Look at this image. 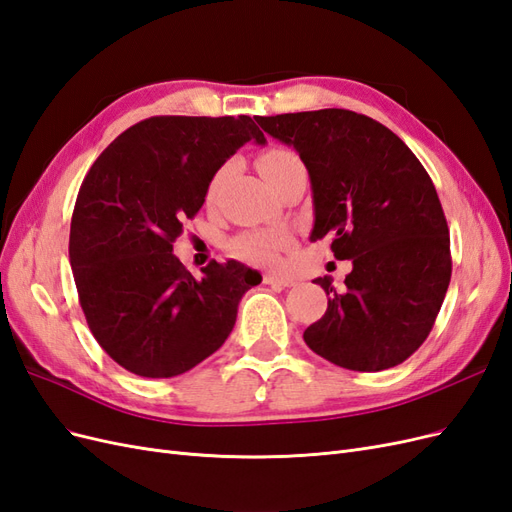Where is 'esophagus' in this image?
<instances>
[{
  "instance_id": "obj_1",
  "label": "esophagus",
  "mask_w": 512,
  "mask_h": 512,
  "mask_svg": "<svg viewBox=\"0 0 512 512\" xmlns=\"http://www.w3.org/2000/svg\"><path fill=\"white\" fill-rule=\"evenodd\" d=\"M262 280H265V284L275 286V288H286V286H292V284H294L292 277L277 275V273H267L265 277H262Z\"/></svg>"
}]
</instances>
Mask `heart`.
I'll use <instances>...</instances> for the list:
<instances>
[{
	"label": "heart",
	"instance_id": "b5f03b06",
	"mask_svg": "<svg viewBox=\"0 0 512 512\" xmlns=\"http://www.w3.org/2000/svg\"><path fill=\"white\" fill-rule=\"evenodd\" d=\"M294 166H301V160L297 153L288 149H269L258 158L260 173L265 175L269 185ZM226 173L228 166L220 168L218 173H215V177L209 183V196L218 192ZM290 245L292 239L284 230H250L243 232V235H239L230 243V252L245 262H254V265H273L280 252H284Z\"/></svg>",
	"mask_w": 512,
	"mask_h": 512
}]
</instances>
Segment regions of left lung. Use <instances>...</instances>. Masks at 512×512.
I'll return each mask as SVG.
<instances>
[{"mask_svg": "<svg viewBox=\"0 0 512 512\" xmlns=\"http://www.w3.org/2000/svg\"><path fill=\"white\" fill-rule=\"evenodd\" d=\"M297 149L314 198L312 239L331 235L337 260H352L346 288L329 277L324 316L305 344L352 371H382L421 346L451 282V237L436 188L408 145L376 119L346 108L256 117Z\"/></svg>", "mask_w": 512, "mask_h": 512, "instance_id": "1", "label": "left lung"}]
</instances>
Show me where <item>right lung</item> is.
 Here are the masks:
<instances>
[{
  "label": "right lung",
  "mask_w": 512,
  "mask_h": 512,
  "mask_svg": "<svg viewBox=\"0 0 512 512\" xmlns=\"http://www.w3.org/2000/svg\"><path fill=\"white\" fill-rule=\"evenodd\" d=\"M252 117L162 115L134 123L85 175L70 224V265L91 333L123 369L173 378L218 350L260 273L237 260L194 277L173 243L209 183L245 143Z\"/></svg>",
  "instance_id": "obj_1"
}]
</instances>
